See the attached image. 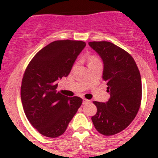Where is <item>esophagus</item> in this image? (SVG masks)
Returning <instances> with one entry per match:
<instances>
[{
    "mask_svg": "<svg viewBox=\"0 0 158 158\" xmlns=\"http://www.w3.org/2000/svg\"><path fill=\"white\" fill-rule=\"evenodd\" d=\"M91 102L90 100H88V99H84V101H83V104H89Z\"/></svg>",
    "mask_w": 158,
    "mask_h": 158,
    "instance_id": "esophagus-1",
    "label": "esophagus"
}]
</instances>
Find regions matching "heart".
Returning a JSON list of instances; mask_svg holds the SVG:
<instances>
[{
	"label": "heart",
	"mask_w": 158,
	"mask_h": 158,
	"mask_svg": "<svg viewBox=\"0 0 158 158\" xmlns=\"http://www.w3.org/2000/svg\"><path fill=\"white\" fill-rule=\"evenodd\" d=\"M90 60V62H89V63H93V62L98 61V58L95 56H91L90 57V60Z\"/></svg>",
	"instance_id": "b5f03b06"
}]
</instances>
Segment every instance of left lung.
Here are the masks:
<instances>
[{
    "label": "left lung",
    "instance_id": "left-lung-1",
    "mask_svg": "<svg viewBox=\"0 0 158 158\" xmlns=\"http://www.w3.org/2000/svg\"><path fill=\"white\" fill-rule=\"evenodd\" d=\"M89 45L103 61L102 79L110 96L106 102H94L98 110L92 121L102 135H115L130 125L139 110L142 99L139 70L134 58L113 43L89 42Z\"/></svg>",
    "mask_w": 158,
    "mask_h": 158
}]
</instances>
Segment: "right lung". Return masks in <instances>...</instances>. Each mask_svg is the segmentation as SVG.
<instances>
[{"mask_svg":"<svg viewBox=\"0 0 158 158\" xmlns=\"http://www.w3.org/2000/svg\"><path fill=\"white\" fill-rule=\"evenodd\" d=\"M85 46L82 41H55L39 51L26 68L20 92L23 110L31 125L46 137L63 135L81 106L82 98L64 96L56 88L57 80L68 76Z\"/></svg>","mask_w":158,"mask_h":158,"instance_id":"add662e5","label":"right lung"}]
</instances>
